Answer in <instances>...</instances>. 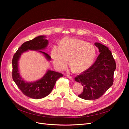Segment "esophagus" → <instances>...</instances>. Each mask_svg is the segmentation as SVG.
Listing matches in <instances>:
<instances>
[{
  "instance_id": "1",
  "label": "esophagus",
  "mask_w": 129,
  "mask_h": 129,
  "mask_svg": "<svg viewBox=\"0 0 129 129\" xmlns=\"http://www.w3.org/2000/svg\"><path fill=\"white\" fill-rule=\"evenodd\" d=\"M66 76L68 77L69 79H70L71 80H74V78L72 77H71V76H70V75H66Z\"/></svg>"
}]
</instances>
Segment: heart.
<instances>
[{
	"mask_svg": "<svg viewBox=\"0 0 129 129\" xmlns=\"http://www.w3.org/2000/svg\"><path fill=\"white\" fill-rule=\"evenodd\" d=\"M96 53L95 47L92 44L82 40L66 38L60 41L59 46H53L51 56L54 66L57 70H64L68 59L72 70L79 73L91 65Z\"/></svg>",
	"mask_w": 129,
	"mask_h": 129,
	"instance_id": "obj_1",
	"label": "heart"
}]
</instances>
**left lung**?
<instances>
[{
    "label": "left lung",
    "mask_w": 129,
    "mask_h": 129,
    "mask_svg": "<svg viewBox=\"0 0 129 129\" xmlns=\"http://www.w3.org/2000/svg\"><path fill=\"white\" fill-rule=\"evenodd\" d=\"M100 53L94 64L75 78L83 86L82 93L78 96L85 100L99 98L112 85L116 62L111 51L105 45L95 43Z\"/></svg>",
    "instance_id": "obj_1"
}]
</instances>
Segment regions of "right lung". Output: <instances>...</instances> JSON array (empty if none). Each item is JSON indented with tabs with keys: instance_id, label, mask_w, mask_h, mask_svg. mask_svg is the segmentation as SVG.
Returning a JSON list of instances; mask_svg holds the SVG:
<instances>
[{
	"instance_id": "right-lung-1",
	"label": "right lung",
	"mask_w": 129,
	"mask_h": 129,
	"mask_svg": "<svg viewBox=\"0 0 129 129\" xmlns=\"http://www.w3.org/2000/svg\"><path fill=\"white\" fill-rule=\"evenodd\" d=\"M45 38V36H40L23 43L14 54L12 60V77L13 81L24 95L33 99H41L49 95L56 80L63 76L62 74L48 70L42 78L36 82L30 83L25 82L19 75L18 60L21 54L26 51H39L44 54L47 60H51V56L49 54L40 51L44 49L48 44V41Z\"/></svg>"
}]
</instances>
